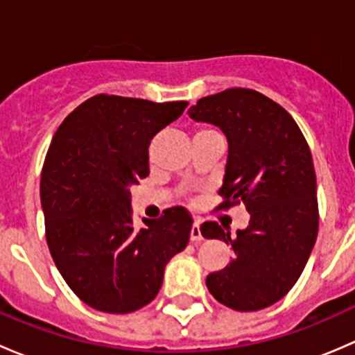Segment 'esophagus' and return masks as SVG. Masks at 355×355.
<instances>
[{"mask_svg": "<svg viewBox=\"0 0 355 355\" xmlns=\"http://www.w3.org/2000/svg\"><path fill=\"white\" fill-rule=\"evenodd\" d=\"M191 241L192 242H200L202 241V234H200V225L196 221L191 228Z\"/></svg>", "mask_w": 355, "mask_h": 355, "instance_id": "obj_1", "label": "esophagus"}]
</instances>
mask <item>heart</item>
<instances>
[{
  "instance_id": "obj_1",
  "label": "heart",
  "mask_w": 355,
  "mask_h": 355,
  "mask_svg": "<svg viewBox=\"0 0 355 355\" xmlns=\"http://www.w3.org/2000/svg\"><path fill=\"white\" fill-rule=\"evenodd\" d=\"M207 130H211V128H200L199 132H207ZM199 132H198V134H199Z\"/></svg>"
}]
</instances>
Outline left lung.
Returning <instances> with one entry per match:
<instances>
[{"label":"left lung","instance_id":"left-lung-1","mask_svg":"<svg viewBox=\"0 0 355 355\" xmlns=\"http://www.w3.org/2000/svg\"><path fill=\"white\" fill-rule=\"evenodd\" d=\"M189 116L213 123L228 142L221 207L244 202L247 228L232 239L214 221L200 227L235 256L207 275L211 295L230 309L259 311L295 285L318 237L316 173L295 120L273 99L252 89H227L199 99Z\"/></svg>","mask_w":355,"mask_h":355}]
</instances>
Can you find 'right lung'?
Wrapping results in <instances>:
<instances>
[{
    "instance_id": "add662e5",
    "label": "right lung",
    "mask_w": 355,
    "mask_h": 355,
    "mask_svg": "<svg viewBox=\"0 0 355 355\" xmlns=\"http://www.w3.org/2000/svg\"><path fill=\"white\" fill-rule=\"evenodd\" d=\"M187 101L99 94L77 106L53 137L41 175L46 241L75 295L111 314L137 311L187 247L192 218L170 207L134 228L130 187L149 175V144Z\"/></svg>"
}]
</instances>
